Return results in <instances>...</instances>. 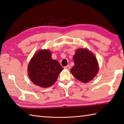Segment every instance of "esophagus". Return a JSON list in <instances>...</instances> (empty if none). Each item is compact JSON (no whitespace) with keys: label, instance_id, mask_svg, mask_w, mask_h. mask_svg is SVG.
<instances>
[{"label":"esophagus","instance_id":"esophagus-1","mask_svg":"<svg viewBox=\"0 0 124 124\" xmlns=\"http://www.w3.org/2000/svg\"><path fill=\"white\" fill-rule=\"evenodd\" d=\"M64 69H67V70H69V69H70V66L69 65H68L65 66V67H64Z\"/></svg>","mask_w":124,"mask_h":124}]
</instances>
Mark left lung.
<instances>
[{"mask_svg":"<svg viewBox=\"0 0 124 124\" xmlns=\"http://www.w3.org/2000/svg\"><path fill=\"white\" fill-rule=\"evenodd\" d=\"M75 65L71 72L76 78L83 83H88L99 72L97 61L94 54L87 49L79 48L73 56Z\"/></svg>","mask_w":124,"mask_h":124,"instance_id":"obj_1","label":"left lung"}]
</instances>
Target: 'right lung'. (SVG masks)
<instances>
[{"label": "right lung", "mask_w": 124, "mask_h": 124, "mask_svg": "<svg viewBox=\"0 0 124 124\" xmlns=\"http://www.w3.org/2000/svg\"><path fill=\"white\" fill-rule=\"evenodd\" d=\"M63 68L53 60L48 49H42L34 54L28 67V73L34 84L48 88L55 83Z\"/></svg>", "instance_id": "1"}]
</instances>
